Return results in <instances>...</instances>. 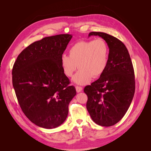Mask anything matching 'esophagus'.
<instances>
[{"mask_svg":"<svg viewBox=\"0 0 151 151\" xmlns=\"http://www.w3.org/2000/svg\"><path fill=\"white\" fill-rule=\"evenodd\" d=\"M76 91L77 93H80L82 91V90H83V88L81 86H76Z\"/></svg>","mask_w":151,"mask_h":151,"instance_id":"esophagus-1","label":"esophagus"}]
</instances>
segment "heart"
Instances as JSON below:
<instances>
[{"label": "heart", "instance_id": "1", "mask_svg": "<svg viewBox=\"0 0 151 151\" xmlns=\"http://www.w3.org/2000/svg\"><path fill=\"white\" fill-rule=\"evenodd\" d=\"M68 53L69 56L62 55L60 63L63 74L68 77L78 65L80 69L72 78L77 84H88L93 77L101 76L108 66L109 47L102 38L77 42L70 47Z\"/></svg>", "mask_w": 151, "mask_h": 151}]
</instances>
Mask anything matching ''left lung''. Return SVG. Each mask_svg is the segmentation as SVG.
Segmentation results:
<instances>
[{
    "mask_svg": "<svg viewBox=\"0 0 151 151\" xmlns=\"http://www.w3.org/2000/svg\"><path fill=\"white\" fill-rule=\"evenodd\" d=\"M99 36L109 47V60L99 78L84 88L88 96L87 109L94 122L103 127L116 124L125 115L133 99L134 70L125 45L114 36L102 32H91Z\"/></svg>",
    "mask_w": 151,
    "mask_h": 151,
    "instance_id": "1",
    "label": "left lung"
}]
</instances>
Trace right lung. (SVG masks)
<instances>
[{
	"mask_svg": "<svg viewBox=\"0 0 151 151\" xmlns=\"http://www.w3.org/2000/svg\"><path fill=\"white\" fill-rule=\"evenodd\" d=\"M72 37L58 35L33 43L18 55L12 68V85L22 111L44 129L65 122L68 104L76 94L60 63Z\"/></svg>",
	"mask_w": 151,
	"mask_h": 151,
	"instance_id": "1",
	"label": "right lung"
}]
</instances>
